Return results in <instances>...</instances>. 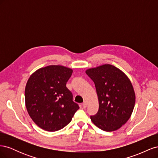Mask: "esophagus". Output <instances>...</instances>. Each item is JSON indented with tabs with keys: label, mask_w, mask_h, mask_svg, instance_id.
<instances>
[{
	"label": "esophagus",
	"mask_w": 158,
	"mask_h": 158,
	"mask_svg": "<svg viewBox=\"0 0 158 158\" xmlns=\"http://www.w3.org/2000/svg\"><path fill=\"white\" fill-rule=\"evenodd\" d=\"M82 106H83L84 108H85V107H87V103H86V102H84V103H82Z\"/></svg>",
	"instance_id": "1"
}]
</instances>
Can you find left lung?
<instances>
[{
    "label": "left lung",
    "mask_w": 158,
    "mask_h": 158,
    "mask_svg": "<svg viewBox=\"0 0 158 158\" xmlns=\"http://www.w3.org/2000/svg\"><path fill=\"white\" fill-rule=\"evenodd\" d=\"M85 73L92 80L99 100V110L91 120L107 132L116 131L131 117L135 94L130 80L121 70L111 64L89 69Z\"/></svg>",
    "instance_id": "8db88e82"
}]
</instances>
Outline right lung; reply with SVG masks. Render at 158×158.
<instances>
[{
  "instance_id": "obj_1",
  "label": "right lung",
  "mask_w": 158,
  "mask_h": 158,
  "mask_svg": "<svg viewBox=\"0 0 158 158\" xmlns=\"http://www.w3.org/2000/svg\"><path fill=\"white\" fill-rule=\"evenodd\" d=\"M73 70L60 65L40 69L28 79L26 106L36 125L47 131L60 130L71 121L80 108L66 84Z\"/></svg>"
}]
</instances>
